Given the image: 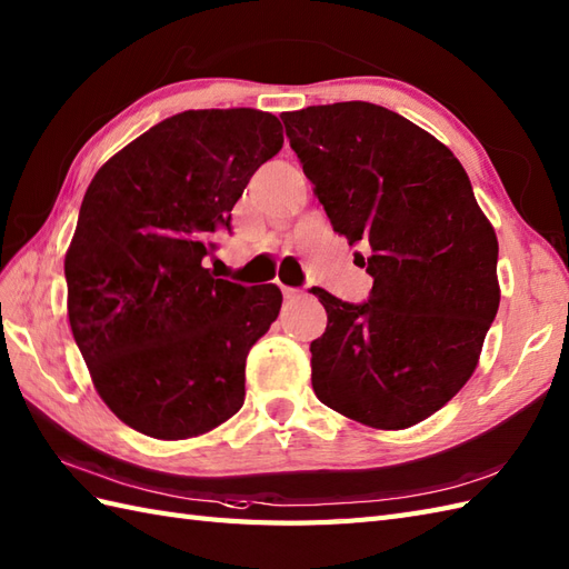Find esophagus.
Returning <instances> with one entry per match:
<instances>
[{
	"mask_svg": "<svg viewBox=\"0 0 569 569\" xmlns=\"http://www.w3.org/2000/svg\"><path fill=\"white\" fill-rule=\"evenodd\" d=\"M282 287V295H284V299L287 301H297V299H301L303 297V289H297V287H284V284H280Z\"/></svg>",
	"mask_w": 569,
	"mask_h": 569,
	"instance_id": "34e87169",
	"label": "esophagus"
}]
</instances>
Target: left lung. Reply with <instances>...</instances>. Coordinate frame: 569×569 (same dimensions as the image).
<instances>
[{"label": "left lung", "mask_w": 569, "mask_h": 569, "mask_svg": "<svg viewBox=\"0 0 569 569\" xmlns=\"http://www.w3.org/2000/svg\"><path fill=\"white\" fill-rule=\"evenodd\" d=\"M332 231L371 274L367 301L321 287L311 342L321 403L379 429L418 425L463 389L500 307L497 237L451 151L367 101L280 116Z\"/></svg>", "instance_id": "1"}]
</instances>
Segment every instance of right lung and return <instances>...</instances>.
Wrapping results in <instances>:
<instances>
[{"instance_id":"1","label":"right lung","mask_w":569,"mask_h":569,"mask_svg":"<svg viewBox=\"0 0 569 569\" xmlns=\"http://www.w3.org/2000/svg\"><path fill=\"white\" fill-rule=\"evenodd\" d=\"M282 142L256 108L183 110L93 176L64 258L67 313L96 391L137 432L198 437L243 406L246 357L282 292L217 280L202 260Z\"/></svg>"}]
</instances>
